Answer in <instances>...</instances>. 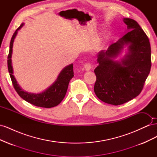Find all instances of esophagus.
<instances>
[{"mask_svg":"<svg viewBox=\"0 0 157 157\" xmlns=\"http://www.w3.org/2000/svg\"><path fill=\"white\" fill-rule=\"evenodd\" d=\"M92 68V66H91V63H87L85 64L84 65V69L86 71H90Z\"/></svg>","mask_w":157,"mask_h":157,"instance_id":"1","label":"esophagus"}]
</instances>
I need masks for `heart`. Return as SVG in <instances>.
<instances>
[{
    "mask_svg": "<svg viewBox=\"0 0 157 157\" xmlns=\"http://www.w3.org/2000/svg\"><path fill=\"white\" fill-rule=\"evenodd\" d=\"M101 42H103V40H104V39H103V38H101Z\"/></svg>",
    "mask_w": 157,
    "mask_h": 157,
    "instance_id": "obj_1",
    "label": "heart"
}]
</instances>
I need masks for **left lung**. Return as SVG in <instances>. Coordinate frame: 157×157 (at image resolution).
<instances>
[{"label":"left lung","instance_id":"8db88e82","mask_svg":"<svg viewBox=\"0 0 157 157\" xmlns=\"http://www.w3.org/2000/svg\"><path fill=\"white\" fill-rule=\"evenodd\" d=\"M123 21L128 32L107 50L99 52V65L94 69L95 94L102 101L114 105H121L138 96L151 67L148 37L135 20L124 18ZM126 46V54L120 61L115 60Z\"/></svg>","mask_w":157,"mask_h":157}]
</instances>
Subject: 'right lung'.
I'll return each instance as SVG.
<instances>
[{"instance_id": "add662e5", "label": "right lung", "mask_w": 157, "mask_h": 157, "mask_svg": "<svg viewBox=\"0 0 157 157\" xmlns=\"http://www.w3.org/2000/svg\"><path fill=\"white\" fill-rule=\"evenodd\" d=\"M23 25H24V23H22L13 33L11 39L10 51H9V54L8 56V69L13 87L19 94V96L28 103L40 107H54L59 105L65 96L70 80L74 77L73 65L71 63L66 66L61 70L55 82L50 86L46 88L44 91L38 94L30 93L24 91V90H23L20 86L16 78L13 75V71L11 59L13 40L17 35V31L21 29Z\"/></svg>"}]
</instances>
